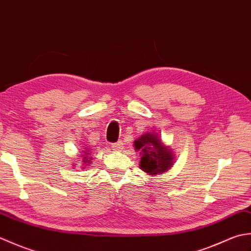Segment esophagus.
Wrapping results in <instances>:
<instances>
[{"mask_svg":"<svg viewBox=\"0 0 251 251\" xmlns=\"http://www.w3.org/2000/svg\"><path fill=\"white\" fill-rule=\"evenodd\" d=\"M111 147L114 151H122L123 149H124V143H123L122 141H117L115 143H112Z\"/></svg>","mask_w":251,"mask_h":251,"instance_id":"obj_1","label":"esophagus"}]
</instances>
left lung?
<instances>
[{
	"mask_svg": "<svg viewBox=\"0 0 251 251\" xmlns=\"http://www.w3.org/2000/svg\"><path fill=\"white\" fill-rule=\"evenodd\" d=\"M135 149L140 151V168L150 176L162 175L173 166L175 155L155 132H146L135 140Z\"/></svg>",
	"mask_w": 251,
	"mask_h": 251,
	"instance_id": "obj_1",
	"label": "left lung"
}]
</instances>
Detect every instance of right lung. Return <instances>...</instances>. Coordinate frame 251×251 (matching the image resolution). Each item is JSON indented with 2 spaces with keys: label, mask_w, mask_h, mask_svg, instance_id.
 Wrapping results in <instances>:
<instances>
[{
  "label": "right lung",
  "mask_w": 251,
  "mask_h": 251,
  "mask_svg": "<svg viewBox=\"0 0 251 251\" xmlns=\"http://www.w3.org/2000/svg\"><path fill=\"white\" fill-rule=\"evenodd\" d=\"M90 152V150H88V149H85V150H83V154H82V156H81V161L83 162V166H89V164H90V162H92V157H89L88 155H89V153ZM82 153V152H81ZM79 161V162H81Z\"/></svg>",
  "instance_id": "obj_1"
}]
</instances>
